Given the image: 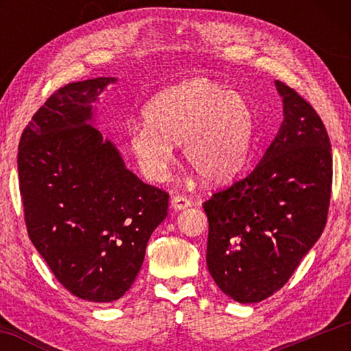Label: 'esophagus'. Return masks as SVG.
I'll return each mask as SVG.
<instances>
[{
  "instance_id": "1",
  "label": "esophagus",
  "mask_w": 351,
  "mask_h": 351,
  "mask_svg": "<svg viewBox=\"0 0 351 351\" xmlns=\"http://www.w3.org/2000/svg\"><path fill=\"white\" fill-rule=\"evenodd\" d=\"M190 206H192V201L186 197H181V195H178V197H173V199H171V207H173L175 210L187 209Z\"/></svg>"
}]
</instances>
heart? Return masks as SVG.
I'll use <instances>...</instances> for the list:
<instances>
[{
    "label": "heart",
    "instance_id": "1",
    "mask_svg": "<svg viewBox=\"0 0 351 351\" xmlns=\"http://www.w3.org/2000/svg\"><path fill=\"white\" fill-rule=\"evenodd\" d=\"M144 122L128 130L130 152L147 180L161 182L182 147L203 180L221 182L245 165L254 138V111L239 93L207 79H192L158 93Z\"/></svg>",
    "mask_w": 351,
    "mask_h": 351
}]
</instances>
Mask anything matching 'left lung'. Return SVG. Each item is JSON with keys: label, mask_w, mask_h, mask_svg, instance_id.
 Wrapping results in <instances>:
<instances>
[{"label": "left lung", "mask_w": 351, "mask_h": 351, "mask_svg": "<svg viewBox=\"0 0 351 351\" xmlns=\"http://www.w3.org/2000/svg\"><path fill=\"white\" fill-rule=\"evenodd\" d=\"M283 102L280 130L251 175L212 195L207 268L240 304L268 299L293 276L322 235L332 161L322 121L293 88L276 80Z\"/></svg>", "instance_id": "8db88e82"}]
</instances>
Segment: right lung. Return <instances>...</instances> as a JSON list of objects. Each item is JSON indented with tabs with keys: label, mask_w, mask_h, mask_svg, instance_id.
I'll use <instances>...</instances> for the list:
<instances>
[{
	"label": "right lung",
	"mask_w": 351,
	"mask_h": 351,
	"mask_svg": "<svg viewBox=\"0 0 351 351\" xmlns=\"http://www.w3.org/2000/svg\"><path fill=\"white\" fill-rule=\"evenodd\" d=\"M116 77L68 83L35 112L19 145L29 239L69 293L114 302L132 288L169 193L142 182L93 127Z\"/></svg>",
	"instance_id": "obj_1"
}]
</instances>
